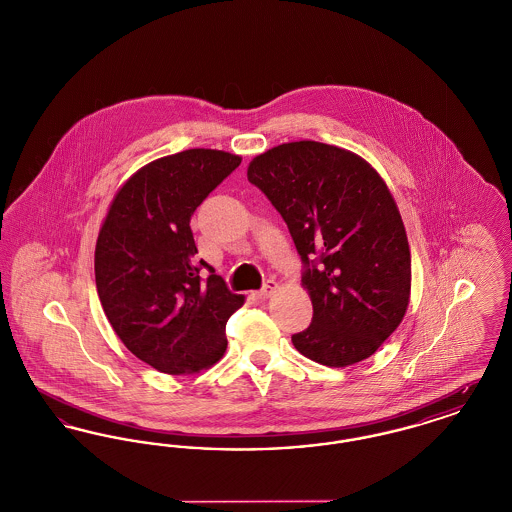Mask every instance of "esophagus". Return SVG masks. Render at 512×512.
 <instances>
[{
	"label": "esophagus",
	"instance_id": "34e87169",
	"mask_svg": "<svg viewBox=\"0 0 512 512\" xmlns=\"http://www.w3.org/2000/svg\"><path fill=\"white\" fill-rule=\"evenodd\" d=\"M276 290H278V284H276L274 280H267V284L257 292V297H259V299H267V297H270Z\"/></svg>",
	"mask_w": 512,
	"mask_h": 512
}]
</instances>
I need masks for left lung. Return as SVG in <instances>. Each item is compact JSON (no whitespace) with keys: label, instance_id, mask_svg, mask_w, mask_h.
<instances>
[{"label":"left lung","instance_id":"obj_1","mask_svg":"<svg viewBox=\"0 0 512 512\" xmlns=\"http://www.w3.org/2000/svg\"><path fill=\"white\" fill-rule=\"evenodd\" d=\"M286 220L303 263L313 322L295 349L326 366L370 357L405 317L411 251L399 209L363 157L320 142H290L247 167Z\"/></svg>","mask_w":512,"mask_h":512}]
</instances>
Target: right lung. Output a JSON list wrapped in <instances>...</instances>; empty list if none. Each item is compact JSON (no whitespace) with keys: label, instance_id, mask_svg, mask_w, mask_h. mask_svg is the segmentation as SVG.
<instances>
[{"label":"right lung","instance_id":"obj_1","mask_svg":"<svg viewBox=\"0 0 512 512\" xmlns=\"http://www.w3.org/2000/svg\"><path fill=\"white\" fill-rule=\"evenodd\" d=\"M240 163L217 149L151 161L124 182L101 224L94 261L101 307L128 351L159 372L215 365L226 351V322L244 305V295L195 259L190 228L195 209Z\"/></svg>","mask_w":512,"mask_h":512}]
</instances>
